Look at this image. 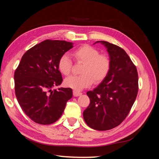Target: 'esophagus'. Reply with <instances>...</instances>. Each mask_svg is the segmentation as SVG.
<instances>
[{
  "label": "esophagus",
  "mask_w": 159,
  "mask_h": 159,
  "mask_svg": "<svg viewBox=\"0 0 159 159\" xmlns=\"http://www.w3.org/2000/svg\"><path fill=\"white\" fill-rule=\"evenodd\" d=\"M73 94H74V96L78 97V96H79V95H81L82 93L79 92V91H77V90H74V91H73Z\"/></svg>",
  "instance_id": "1"
}]
</instances>
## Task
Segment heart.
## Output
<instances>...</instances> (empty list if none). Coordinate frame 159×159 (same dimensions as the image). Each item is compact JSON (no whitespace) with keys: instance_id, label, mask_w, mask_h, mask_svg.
I'll use <instances>...</instances> for the list:
<instances>
[{"instance_id":"heart-1","label":"heart","mask_w":159,"mask_h":159,"mask_svg":"<svg viewBox=\"0 0 159 159\" xmlns=\"http://www.w3.org/2000/svg\"><path fill=\"white\" fill-rule=\"evenodd\" d=\"M78 62L84 64L82 75H70L64 80L66 87L74 90H80L95 83H100L110 71L111 62L107 55L100 54L97 49L90 45H84L73 52ZM72 67V60L69 54H64L58 61V69L63 75H69Z\"/></svg>"}]
</instances>
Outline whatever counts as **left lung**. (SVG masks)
<instances>
[{
    "label": "left lung",
    "instance_id": "obj_1",
    "mask_svg": "<svg viewBox=\"0 0 159 159\" xmlns=\"http://www.w3.org/2000/svg\"><path fill=\"white\" fill-rule=\"evenodd\" d=\"M107 49L111 62L110 71L93 90L87 92L90 105L84 112V119L93 129L105 131L123 122L137 98V68L124 49L108 42L97 41Z\"/></svg>",
    "mask_w": 159,
    "mask_h": 159
}]
</instances>
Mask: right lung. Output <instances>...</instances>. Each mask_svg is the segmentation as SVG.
<instances>
[{
  "mask_svg": "<svg viewBox=\"0 0 159 159\" xmlns=\"http://www.w3.org/2000/svg\"><path fill=\"white\" fill-rule=\"evenodd\" d=\"M74 47L72 42L45 40L25 53L14 75L15 91L22 110L34 122L50 125L61 117L72 89L61 85L60 57Z\"/></svg>",
  "mask_w": 159,
  "mask_h": 159,
  "instance_id": "1",
  "label": "right lung"
}]
</instances>
